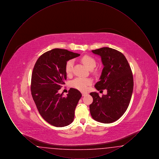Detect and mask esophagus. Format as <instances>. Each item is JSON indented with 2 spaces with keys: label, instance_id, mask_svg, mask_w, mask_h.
<instances>
[{
  "label": "esophagus",
  "instance_id": "34e87169",
  "mask_svg": "<svg viewBox=\"0 0 159 159\" xmlns=\"http://www.w3.org/2000/svg\"><path fill=\"white\" fill-rule=\"evenodd\" d=\"M82 96L84 97L85 95L87 94V93H86V92H82Z\"/></svg>",
  "mask_w": 159,
  "mask_h": 159
}]
</instances>
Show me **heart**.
<instances>
[{"instance_id": "1", "label": "heart", "mask_w": 159, "mask_h": 159, "mask_svg": "<svg viewBox=\"0 0 159 159\" xmlns=\"http://www.w3.org/2000/svg\"><path fill=\"white\" fill-rule=\"evenodd\" d=\"M81 61L83 64L89 70H93L96 67L97 62L95 60L89 55H84L82 57ZM74 61L72 60L68 61L66 64L65 70L67 75H71L73 72ZM92 80L88 78H82V77H77L74 79L71 83V85L73 88H76L79 91H84L87 89L88 86L91 84Z\"/></svg>"}]
</instances>
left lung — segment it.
Returning <instances> with one entry per match:
<instances>
[{
	"label": "left lung",
	"mask_w": 159,
	"mask_h": 159,
	"mask_svg": "<svg viewBox=\"0 0 159 159\" xmlns=\"http://www.w3.org/2000/svg\"><path fill=\"white\" fill-rule=\"evenodd\" d=\"M92 52L100 56L104 66L95 88L106 89L107 93L100 97L98 93L91 92L90 113L95 120L111 123L120 119L129 105L134 88L132 70L125 55L116 49L104 47Z\"/></svg>",
	"instance_id": "obj_1"
}]
</instances>
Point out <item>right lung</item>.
Segmentation results:
<instances>
[{
    "label": "right lung",
    "mask_w": 159,
    "mask_h": 159,
    "mask_svg": "<svg viewBox=\"0 0 159 159\" xmlns=\"http://www.w3.org/2000/svg\"><path fill=\"white\" fill-rule=\"evenodd\" d=\"M80 56L66 49H53L42 54L33 70L31 91L38 111L43 119L56 127L71 124L82 93L70 88L66 96L59 93L67 79L65 67L70 60Z\"/></svg>",
    "instance_id": "right-lung-1"
}]
</instances>
